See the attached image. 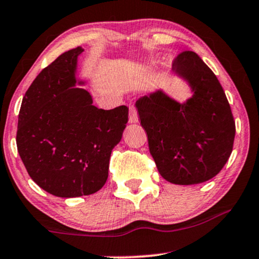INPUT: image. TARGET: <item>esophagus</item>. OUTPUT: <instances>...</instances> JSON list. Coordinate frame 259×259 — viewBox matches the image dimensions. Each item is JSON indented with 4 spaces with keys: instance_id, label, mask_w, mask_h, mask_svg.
<instances>
[{
    "instance_id": "obj_1",
    "label": "esophagus",
    "mask_w": 259,
    "mask_h": 259,
    "mask_svg": "<svg viewBox=\"0 0 259 259\" xmlns=\"http://www.w3.org/2000/svg\"><path fill=\"white\" fill-rule=\"evenodd\" d=\"M130 123H136L138 122V114H137L136 108L133 105L130 106V117H128Z\"/></svg>"
}]
</instances>
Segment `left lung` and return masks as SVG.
<instances>
[{
    "mask_svg": "<svg viewBox=\"0 0 259 259\" xmlns=\"http://www.w3.org/2000/svg\"><path fill=\"white\" fill-rule=\"evenodd\" d=\"M172 71L193 96L181 103L156 90L137 100L136 108L162 178L179 185L203 183L221 172L233 151L232 109L218 78L196 53L179 54Z\"/></svg>",
    "mask_w": 259,
    "mask_h": 259,
    "instance_id": "obj_1",
    "label": "left lung"
}]
</instances>
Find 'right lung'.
Listing matches in <instances>:
<instances>
[{
  "label": "right lung",
  "mask_w": 259,
  "mask_h": 259,
  "mask_svg": "<svg viewBox=\"0 0 259 259\" xmlns=\"http://www.w3.org/2000/svg\"><path fill=\"white\" fill-rule=\"evenodd\" d=\"M82 47L45 68L21 102L17 147L27 173L58 197L91 195L108 179L109 161L128 121V108L98 109L77 77Z\"/></svg>",
  "instance_id": "right-lung-1"
}]
</instances>
